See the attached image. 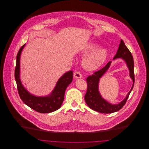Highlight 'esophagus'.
<instances>
[{
	"label": "esophagus",
	"instance_id": "34e87169",
	"mask_svg": "<svg viewBox=\"0 0 149 149\" xmlns=\"http://www.w3.org/2000/svg\"><path fill=\"white\" fill-rule=\"evenodd\" d=\"M74 78H76V79L77 78H80L82 77V75H81V74L80 71H77L74 72Z\"/></svg>",
	"mask_w": 149,
	"mask_h": 149
}]
</instances>
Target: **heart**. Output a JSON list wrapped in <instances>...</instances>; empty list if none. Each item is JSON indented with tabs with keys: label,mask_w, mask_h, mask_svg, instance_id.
<instances>
[{
	"label": "heart",
	"mask_w": 149,
	"mask_h": 149,
	"mask_svg": "<svg viewBox=\"0 0 149 149\" xmlns=\"http://www.w3.org/2000/svg\"><path fill=\"white\" fill-rule=\"evenodd\" d=\"M99 45L97 43H92L88 45L83 50L84 54L92 52L85 57L83 64L85 68L89 70H94L100 67L106 61L108 51L105 49H97Z\"/></svg>",
	"instance_id": "1"
}]
</instances>
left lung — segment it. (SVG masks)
Returning a JSON list of instances; mask_svg holds the SVG:
<instances>
[{
	"label": "left lung",
	"mask_w": 149,
	"mask_h": 149,
	"mask_svg": "<svg viewBox=\"0 0 149 149\" xmlns=\"http://www.w3.org/2000/svg\"><path fill=\"white\" fill-rule=\"evenodd\" d=\"M117 58H122L126 61L130 70V77L133 80V85L130 91L128 93L126 98L119 104H112L109 103L106 100L102 98L98 91L99 79L107 71L111 61L108 62L104 68L94 72L93 75H89L86 78L88 87L84 97L85 102L90 108L102 113H111L120 110L126 104L135 83L134 58L131 52L128 49L123 40L120 41L118 49L113 59Z\"/></svg>",
	"instance_id": "obj_1"
}]
</instances>
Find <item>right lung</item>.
<instances>
[{
	"mask_svg": "<svg viewBox=\"0 0 149 149\" xmlns=\"http://www.w3.org/2000/svg\"><path fill=\"white\" fill-rule=\"evenodd\" d=\"M24 45L25 44L22 46L17 54L14 72L19 95L24 103L39 113H48L55 111L62 105L66 89L72 80L73 72L72 71H68L60 78L55 89L49 96L38 97L31 94L23 87L19 78L20 56Z\"/></svg>",
	"mask_w": 149,
	"mask_h": 149,
	"instance_id": "add662e5",
	"label": "right lung"
}]
</instances>
